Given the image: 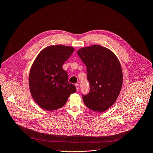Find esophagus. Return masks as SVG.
<instances>
[{
	"label": "esophagus",
	"instance_id": "esophagus-1",
	"mask_svg": "<svg viewBox=\"0 0 153 153\" xmlns=\"http://www.w3.org/2000/svg\"><path fill=\"white\" fill-rule=\"evenodd\" d=\"M75 86H76V88L77 91H79V84H76Z\"/></svg>",
	"mask_w": 153,
	"mask_h": 153
}]
</instances>
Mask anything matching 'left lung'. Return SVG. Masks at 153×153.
Listing matches in <instances>:
<instances>
[{
  "label": "left lung",
  "mask_w": 153,
  "mask_h": 153,
  "mask_svg": "<svg viewBox=\"0 0 153 153\" xmlns=\"http://www.w3.org/2000/svg\"><path fill=\"white\" fill-rule=\"evenodd\" d=\"M77 54L85 64L90 91L83 101L90 110L103 113L116 101L123 83L120 62L110 50L99 45L83 47Z\"/></svg>",
  "instance_id": "8db88e82"
}]
</instances>
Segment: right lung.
<instances>
[{"instance_id": "right-lung-1", "label": "right lung", "mask_w": 153, "mask_h": 153, "mask_svg": "<svg viewBox=\"0 0 153 153\" xmlns=\"http://www.w3.org/2000/svg\"><path fill=\"white\" fill-rule=\"evenodd\" d=\"M74 48L55 45L43 49L34 60L29 74L31 94L36 103L46 111H54L66 103L76 86L68 80L62 68Z\"/></svg>"}]
</instances>
